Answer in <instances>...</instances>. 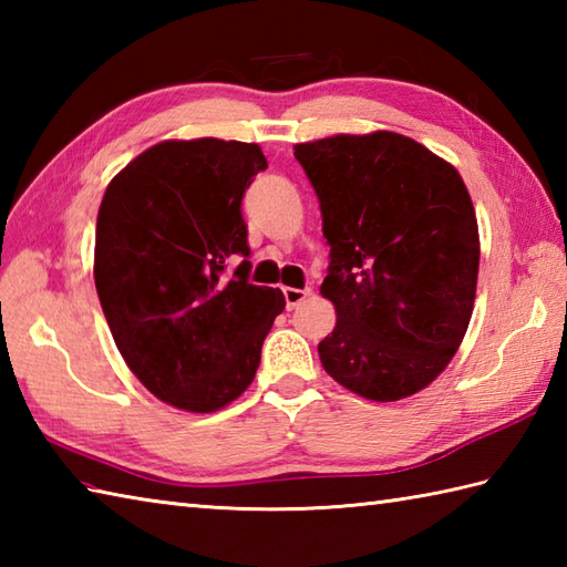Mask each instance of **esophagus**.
Listing matches in <instances>:
<instances>
[{
    "label": "esophagus",
    "mask_w": 567,
    "mask_h": 567,
    "mask_svg": "<svg viewBox=\"0 0 567 567\" xmlns=\"http://www.w3.org/2000/svg\"><path fill=\"white\" fill-rule=\"evenodd\" d=\"M285 302H287V309H295L305 302V299L311 295V290H297V287H285Z\"/></svg>",
    "instance_id": "esophagus-1"
}]
</instances>
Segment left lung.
<instances>
[{"mask_svg":"<svg viewBox=\"0 0 567 567\" xmlns=\"http://www.w3.org/2000/svg\"><path fill=\"white\" fill-rule=\"evenodd\" d=\"M331 246L321 295L336 327L323 370L365 400L429 388L473 317L480 236L451 163L394 131L339 134L295 146Z\"/></svg>","mask_w":567,"mask_h":567,"instance_id":"8db88e82","label":"left lung"}]
</instances>
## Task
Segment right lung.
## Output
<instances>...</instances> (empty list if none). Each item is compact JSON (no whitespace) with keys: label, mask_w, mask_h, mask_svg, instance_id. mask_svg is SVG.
I'll return each mask as SVG.
<instances>
[{"label":"right lung","mask_w":567,"mask_h":567,"mask_svg":"<svg viewBox=\"0 0 567 567\" xmlns=\"http://www.w3.org/2000/svg\"><path fill=\"white\" fill-rule=\"evenodd\" d=\"M258 143L195 138L143 151L104 192L94 285L118 353L158 400L195 414L248 390L285 297L248 282L240 199ZM245 262L234 276L227 260Z\"/></svg>","instance_id":"obj_1"}]
</instances>
